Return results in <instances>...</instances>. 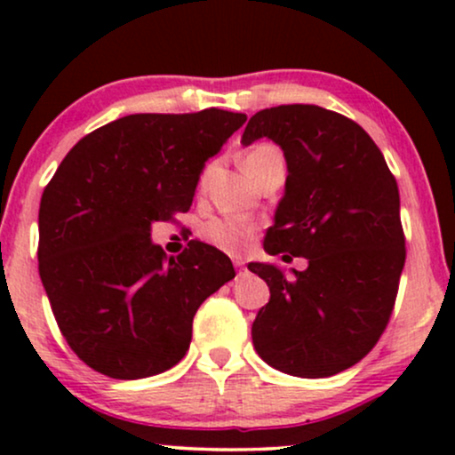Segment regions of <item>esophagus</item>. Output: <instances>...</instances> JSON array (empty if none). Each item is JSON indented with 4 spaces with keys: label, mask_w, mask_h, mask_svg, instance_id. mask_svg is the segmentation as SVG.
Wrapping results in <instances>:
<instances>
[{
    "label": "esophagus",
    "mask_w": 455,
    "mask_h": 455,
    "mask_svg": "<svg viewBox=\"0 0 455 455\" xmlns=\"http://www.w3.org/2000/svg\"><path fill=\"white\" fill-rule=\"evenodd\" d=\"M233 265H235V267H237V269H243V259H233Z\"/></svg>",
    "instance_id": "1"
}]
</instances>
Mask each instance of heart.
I'll use <instances>...</instances> for the list:
<instances>
[{
  "mask_svg": "<svg viewBox=\"0 0 455 455\" xmlns=\"http://www.w3.org/2000/svg\"><path fill=\"white\" fill-rule=\"evenodd\" d=\"M269 160H282L280 149L269 143L254 145L243 158L245 173H254L259 166H263ZM254 233H257V227L250 220H243V218H212V220H207L201 227V237L207 243L216 245L218 250H224V252L231 254L245 250V245L250 243Z\"/></svg>",
  "mask_w": 455,
  "mask_h": 455,
  "instance_id": "obj_1",
  "label": "heart"
}]
</instances>
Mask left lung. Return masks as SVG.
Masks as SVG:
<instances>
[{
    "label": "left lung",
    "instance_id": "8db88e82",
    "mask_svg": "<svg viewBox=\"0 0 455 455\" xmlns=\"http://www.w3.org/2000/svg\"><path fill=\"white\" fill-rule=\"evenodd\" d=\"M263 137L289 169L265 252L307 267L248 265L271 293L252 323L254 348L284 374L333 377L372 351L394 310L406 259L398 184L370 134L323 107L259 111L242 143Z\"/></svg>",
    "mask_w": 455,
    "mask_h": 455
}]
</instances>
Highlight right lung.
I'll list each match as a JSON object with an SVG mask.
<instances>
[{
	"label": "right lung",
	"mask_w": 455,
	"mask_h": 455,
	"mask_svg": "<svg viewBox=\"0 0 455 455\" xmlns=\"http://www.w3.org/2000/svg\"><path fill=\"white\" fill-rule=\"evenodd\" d=\"M245 115L139 113L93 130L44 188L38 271L57 325L96 372L132 380L181 362L198 306L235 278L231 259L192 239L180 257L151 224L192 205L207 158Z\"/></svg>",
	"instance_id": "right-lung-1"
}]
</instances>
